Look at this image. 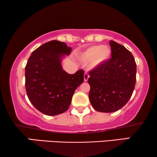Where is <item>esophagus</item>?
I'll use <instances>...</instances> for the list:
<instances>
[{"instance_id":"1","label":"esophagus","mask_w":157,"mask_h":157,"mask_svg":"<svg viewBox=\"0 0 157 157\" xmlns=\"http://www.w3.org/2000/svg\"><path fill=\"white\" fill-rule=\"evenodd\" d=\"M89 77H90V75H89V73H84V82H87L88 79H89Z\"/></svg>"}]
</instances>
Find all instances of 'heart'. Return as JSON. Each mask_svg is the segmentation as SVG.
Returning a JSON list of instances; mask_svg holds the SVG:
<instances>
[{
	"mask_svg": "<svg viewBox=\"0 0 157 157\" xmlns=\"http://www.w3.org/2000/svg\"><path fill=\"white\" fill-rule=\"evenodd\" d=\"M111 50L107 46L92 45L86 48L80 55L81 59L84 62L92 59V66L93 67L100 66L111 58Z\"/></svg>",
	"mask_w": 157,
	"mask_h": 157,
	"instance_id": "b5f03b06",
	"label": "heart"
}]
</instances>
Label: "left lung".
I'll use <instances>...</instances> for the list:
<instances>
[{"label": "left lung", "instance_id": "1", "mask_svg": "<svg viewBox=\"0 0 157 157\" xmlns=\"http://www.w3.org/2000/svg\"><path fill=\"white\" fill-rule=\"evenodd\" d=\"M111 58L91 71L90 101L96 111L112 113L121 109L130 99L136 82V63L124 46L109 42Z\"/></svg>", "mask_w": 157, "mask_h": 157}]
</instances>
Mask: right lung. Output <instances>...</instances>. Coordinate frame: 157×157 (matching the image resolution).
Wrapping results in <instances>:
<instances>
[{
  "label": "right lung",
  "mask_w": 157,
  "mask_h": 157,
  "mask_svg": "<svg viewBox=\"0 0 157 157\" xmlns=\"http://www.w3.org/2000/svg\"><path fill=\"white\" fill-rule=\"evenodd\" d=\"M71 48L59 40L44 44L32 52L25 66V89L36 109L56 116L68 109L75 90L84 82L83 70L69 74L63 69L62 58Z\"/></svg>",
  "instance_id": "obj_1"
}]
</instances>
